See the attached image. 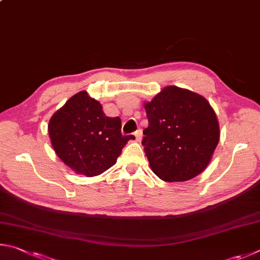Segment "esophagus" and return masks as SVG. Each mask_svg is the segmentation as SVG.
Instances as JSON below:
<instances>
[{"mask_svg": "<svg viewBox=\"0 0 260 260\" xmlns=\"http://www.w3.org/2000/svg\"><path fill=\"white\" fill-rule=\"evenodd\" d=\"M135 137H136V142H140V140H142V137H143V131L140 129L136 131Z\"/></svg>", "mask_w": 260, "mask_h": 260, "instance_id": "obj_1", "label": "esophagus"}]
</instances>
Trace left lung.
<instances>
[{
    "mask_svg": "<svg viewBox=\"0 0 260 260\" xmlns=\"http://www.w3.org/2000/svg\"><path fill=\"white\" fill-rule=\"evenodd\" d=\"M145 109L148 126L142 144L154 174L165 181H186L201 174L219 142V124L208 100L170 85Z\"/></svg>",
    "mask_w": 260,
    "mask_h": 260,
    "instance_id": "left-lung-1",
    "label": "left lung"
}]
</instances>
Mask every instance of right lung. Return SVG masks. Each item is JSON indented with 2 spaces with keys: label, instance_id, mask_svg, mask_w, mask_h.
Instances as JSON below:
<instances>
[{
  "label": "right lung",
  "instance_id": "1",
  "mask_svg": "<svg viewBox=\"0 0 260 260\" xmlns=\"http://www.w3.org/2000/svg\"><path fill=\"white\" fill-rule=\"evenodd\" d=\"M59 158L77 174L93 177L116 163L135 136L121 134V118L105 115L102 105L85 91L73 95L53 114L48 125Z\"/></svg>",
  "mask_w": 260,
  "mask_h": 260
}]
</instances>
